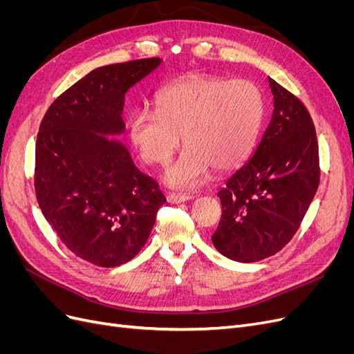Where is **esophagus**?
Listing matches in <instances>:
<instances>
[{"mask_svg":"<svg viewBox=\"0 0 354 354\" xmlns=\"http://www.w3.org/2000/svg\"><path fill=\"white\" fill-rule=\"evenodd\" d=\"M190 199H194L192 195H178V194H169L167 196V201L169 203H181V202H187Z\"/></svg>","mask_w":354,"mask_h":354,"instance_id":"1","label":"esophagus"}]
</instances>
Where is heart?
<instances>
[{
	"label": "heart",
	"instance_id": "heart-1",
	"mask_svg": "<svg viewBox=\"0 0 354 354\" xmlns=\"http://www.w3.org/2000/svg\"><path fill=\"white\" fill-rule=\"evenodd\" d=\"M156 111L137 109L128 134L145 164L164 165L181 140L186 149L171 164L165 183L194 189L211 168L238 167L252 151L264 118V95L251 81L195 75L168 85L155 99Z\"/></svg>",
	"mask_w": 354,
	"mask_h": 354
}]
</instances>
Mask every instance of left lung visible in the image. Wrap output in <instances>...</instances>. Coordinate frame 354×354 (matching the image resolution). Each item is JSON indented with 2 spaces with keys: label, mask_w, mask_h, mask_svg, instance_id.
<instances>
[{
  "label": "left lung",
  "mask_w": 354,
  "mask_h": 354,
  "mask_svg": "<svg viewBox=\"0 0 354 354\" xmlns=\"http://www.w3.org/2000/svg\"><path fill=\"white\" fill-rule=\"evenodd\" d=\"M273 115L251 158L218 192L221 220L211 239L239 263L274 255L292 239L320 180L316 130L306 106L274 80Z\"/></svg>",
  "instance_id": "obj_1"
}]
</instances>
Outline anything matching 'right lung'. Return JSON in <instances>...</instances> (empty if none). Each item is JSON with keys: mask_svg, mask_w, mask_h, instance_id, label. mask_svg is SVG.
Instances as JSON below:
<instances>
[{"mask_svg": "<svg viewBox=\"0 0 354 354\" xmlns=\"http://www.w3.org/2000/svg\"><path fill=\"white\" fill-rule=\"evenodd\" d=\"M162 60L102 66L53 102L35 149V194L60 241L100 267L130 261L149 239L167 202L156 181L138 169L124 143L125 94Z\"/></svg>", "mask_w": 354, "mask_h": 354, "instance_id": "obj_1", "label": "right lung"}]
</instances>
